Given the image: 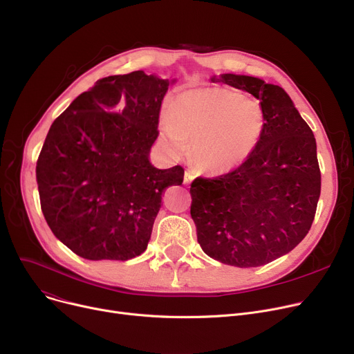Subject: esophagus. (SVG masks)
Wrapping results in <instances>:
<instances>
[{
    "instance_id": "1",
    "label": "esophagus",
    "mask_w": 354,
    "mask_h": 354,
    "mask_svg": "<svg viewBox=\"0 0 354 354\" xmlns=\"http://www.w3.org/2000/svg\"><path fill=\"white\" fill-rule=\"evenodd\" d=\"M195 179V174H194V171H185V175H183V183L185 185H189L192 180Z\"/></svg>"
}]
</instances>
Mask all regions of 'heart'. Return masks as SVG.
Masks as SVG:
<instances>
[{
  "label": "heart",
  "mask_w": 354,
  "mask_h": 354,
  "mask_svg": "<svg viewBox=\"0 0 354 354\" xmlns=\"http://www.w3.org/2000/svg\"><path fill=\"white\" fill-rule=\"evenodd\" d=\"M263 107L227 87L180 93L162 118V135L182 156L189 151L199 169L227 174L244 165L264 133Z\"/></svg>",
  "instance_id": "1"
}]
</instances>
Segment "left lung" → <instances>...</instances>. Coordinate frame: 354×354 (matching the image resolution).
Returning <instances> with one entry per match:
<instances>
[{
	"mask_svg": "<svg viewBox=\"0 0 354 354\" xmlns=\"http://www.w3.org/2000/svg\"><path fill=\"white\" fill-rule=\"evenodd\" d=\"M211 82L248 91L259 100L266 124L244 165L192 182L198 243L222 264L266 266L294 250L310 231L322 189L317 145L283 87L234 73Z\"/></svg>",
	"mask_w": 354,
	"mask_h": 354,
	"instance_id": "8db88e82",
	"label": "left lung"
}]
</instances>
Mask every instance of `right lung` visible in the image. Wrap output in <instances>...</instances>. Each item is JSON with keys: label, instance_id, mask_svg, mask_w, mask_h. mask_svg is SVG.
I'll use <instances>...</instances> for the list:
<instances>
[{"label": "right lung", "instance_id": "add662e5", "mask_svg": "<svg viewBox=\"0 0 354 354\" xmlns=\"http://www.w3.org/2000/svg\"><path fill=\"white\" fill-rule=\"evenodd\" d=\"M176 79L138 70L109 76L74 99L48 130L35 175L55 238L91 261L140 255L162 194L183 167L151 160L162 100Z\"/></svg>", "mask_w": 354, "mask_h": 354}]
</instances>
